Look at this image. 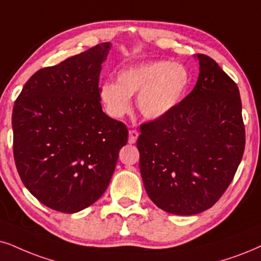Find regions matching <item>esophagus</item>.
<instances>
[{
    "label": "esophagus",
    "mask_w": 261,
    "mask_h": 261,
    "mask_svg": "<svg viewBox=\"0 0 261 261\" xmlns=\"http://www.w3.org/2000/svg\"><path fill=\"white\" fill-rule=\"evenodd\" d=\"M138 135H140V134H138L137 130H130V131H128V143L134 144L135 142L137 141Z\"/></svg>",
    "instance_id": "34e87169"
}]
</instances>
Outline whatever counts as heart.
<instances>
[{
	"instance_id": "obj_1",
	"label": "heart",
	"mask_w": 261,
	"mask_h": 261,
	"mask_svg": "<svg viewBox=\"0 0 261 261\" xmlns=\"http://www.w3.org/2000/svg\"><path fill=\"white\" fill-rule=\"evenodd\" d=\"M190 83L187 67L179 62L150 61L121 70L115 82H105L100 97L107 113L121 118L130 111L131 96L138 94L141 113L158 119L170 113L182 101Z\"/></svg>"
}]
</instances>
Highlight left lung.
I'll return each instance as SVG.
<instances>
[{
    "label": "left lung",
    "instance_id": "obj_1",
    "mask_svg": "<svg viewBox=\"0 0 261 261\" xmlns=\"http://www.w3.org/2000/svg\"><path fill=\"white\" fill-rule=\"evenodd\" d=\"M196 85L170 113L140 126V171L149 199L165 212L211 208L242 160L246 131L237 84L212 58L197 54Z\"/></svg>",
    "mask_w": 261,
    "mask_h": 261
}]
</instances>
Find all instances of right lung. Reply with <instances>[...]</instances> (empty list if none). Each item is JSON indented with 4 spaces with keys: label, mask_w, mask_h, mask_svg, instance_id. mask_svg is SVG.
I'll return each instance as SVG.
<instances>
[{
    "label": "right lung",
    "mask_w": 261,
    "mask_h": 261,
    "mask_svg": "<svg viewBox=\"0 0 261 261\" xmlns=\"http://www.w3.org/2000/svg\"><path fill=\"white\" fill-rule=\"evenodd\" d=\"M101 43L26 82L12 114L13 154L24 186L39 202L75 213L97 201L113 176L127 127L102 112Z\"/></svg>",
    "instance_id": "obj_1"
}]
</instances>
